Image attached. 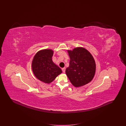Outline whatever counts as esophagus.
Instances as JSON below:
<instances>
[{"label": "esophagus", "instance_id": "34e87169", "mask_svg": "<svg viewBox=\"0 0 126 126\" xmlns=\"http://www.w3.org/2000/svg\"><path fill=\"white\" fill-rule=\"evenodd\" d=\"M62 71L63 73H65V70H66V68L65 67H63L62 68Z\"/></svg>", "mask_w": 126, "mask_h": 126}]
</instances>
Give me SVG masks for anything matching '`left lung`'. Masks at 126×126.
I'll return each mask as SVG.
<instances>
[{
	"label": "left lung",
	"instance_id": "1",
	"mask_svg": "<svg viewBox=\"0 0 126 126\" xmlns=\"http://www.w3.org/2000/svg\"><path fill=\"white\" fill-rule=\"evenodd\" d=\"M67 51L70 62L66 73L72 85L79 87L90 83L96 71L95 61L92 55L81 47Z\"/></svg>",
	"mask_w": 126,
	"mask_h": 126
}]
</instances>
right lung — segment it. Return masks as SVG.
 Instances as JSON below:
<instances>
[{
  "instance_id": "right-lung-1",
  "label": "right lung",
  "mask_w": 126,
  "mask_h": 126,
  "mask_svg": "<svg viewBox=\"0 0 126 126\" xmlns=\"http://www.w3.org/2000/svg\"><path fill=\"white\" fill-rule=\"evenodd\" d=\"M54 51L51 49H43L38 51L32 62V69L36 78L46 84L53 82L62 73L60 67L52 61Z\"/></svg>"
}]
</instances>
